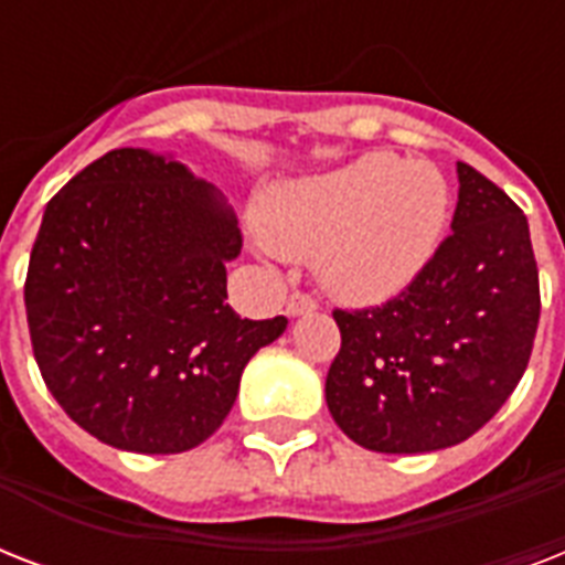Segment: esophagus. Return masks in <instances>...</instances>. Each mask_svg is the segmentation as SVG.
<instances>
[{
    "label": "esophagus",
    "instance_id": "esophagus-1",
    "mask_svg": "<svg viewBox=\"0 0 565 565\" xmlns=\"http://www.w3.org/2000/svg\"><path fill=\"white\" fill-rule=\"evenodd\" d=\"M317 308V299L308 296V292H292L290 299H287V317H308Z\"/></svg>",
    "mask_w": 565,
    "mask_h": 565
}]
</instances>
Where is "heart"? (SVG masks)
<instances>
[{
  "label": "heart",
  "mask_w": 565,
  "mask_h": 565,
  "mask_svg": "<svg viewBox=\"0 0 565 565\" xmlns=\"http://www.w3.org/2000/svg\"><path fill=\"white\" fill-rule=\"evenodd\" d=\"M446 175L428 161L366 152L331 172L284 181L257 204V231L287 257H313L337 299L377 305L404 292L443 246Z\"/></svg>",
  "instance_id": "b5f03b06"
}]
</instances>
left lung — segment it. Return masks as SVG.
Returning a JSON list of instances; mask_svg holds the SVG:
<instances>
[{
    "label": "left lung",
    "instance_id": "1",
    "mask_svg": "<svg viewBox=\"0 0 565 565\" xmlns=\"http://www.w3.org/2000/svg\"><path fill=\"white\" fill-rule=\"evenodd\" d=\"M451 234L425 273L381 308L334 310L340 354L326 402L345 437L381 455L457 446L525 375L540 322V273L525 213L457 163Z\"/></svg>",
    "mask_w": 565,
    "mask_h": 565
}]
</instances>
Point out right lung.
Instances as JSON below:
<instances>
[{"mask_svg": "<svg viewBox=\"0 0 565 565\" xmlns=\"http://www.w3.org/2000/svg\"><path fill=\"white\" fill-rule=\"evenodd\" d=\"M237 216L207 181L149 149H114L46 204L25 278L49 393L105 446L190 451L234 407L239 375L287 319L225 305Z\"/></svg>", "mask_w": 565, "mask_h": 565, "instance_id": "obj_1", "label": "right lung"}]
</instances>
